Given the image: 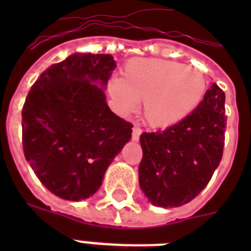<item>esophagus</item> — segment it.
<instances>
[{
    "label": "esophagus",
    "instance_id": "esophagus-1",
    "mask_svg": "<svg viewBox=\"0 0 251 251\" xmlns=\"http://www.w3.org/2000/svg\"><path fill=\"white\" fill-rule=\"evenodd\" d=\"M141 134H142V129H141V127H138V126H134L131 139H133L134 142H138V141H139V137H141Z\"/></svg>",
    "mask_w": 251,
    "mask_h": 251
}]
</instances>
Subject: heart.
<instances>
[{
	"mask_svg": "<svg viewBox=\"0 0 251 251\" xmlns=\"http://www.w3.org/2000/svg\"><path fill=\"white\" fill-rule=\"evenodd\" d=\"M124 78L113 76L108 92L121 113H130L143 101V118L164 129L191 114L207 91L206 78L194 68L160 58H134L126 62Z\"/></svg>",
	"mask_w": 251,
	"mask_h": 251,
	"instance_id": "b5f03b06",
	"label": "heart"
}]
</instances>
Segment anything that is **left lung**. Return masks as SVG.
<instances>
[{"label": "left lung", "instance_id": "left-lung-1", "mask_svg": "<svg viewBox=\"0 0 251 251\" xmlns=\"http://www.w3.org/2000/svg\"><path fill=\"white\" fill-rule=\"evenodd\" d=\"M226 94L216 83L178 124L143 133L139 186L153 206L179 207L194 199L219 167L226 127Z\"/></svg>", "mask_w": 251, "mask_h": 251}]
</instances>
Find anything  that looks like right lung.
I'll list each match as a JSON object with an SVG mask.
<instances>
[{
  "label": "right lung",
  "instance_id": "obj_1",
  "mask_svg": "<svg viewBox=\"0 0 251 251\" xmlns=\"http://www.w3.org/2000/svg\"><path fill=\"white\" fill-rule=\"evenodd\" d=\"M114 69L110 54L74 53L41 73L25 98V160L60 198L78 202L92 197L131 138L133 125L106 104L104 90Z\"/></svg>",
  "mask_w": 251,
  "mask_h": 251
}]
</instances>
